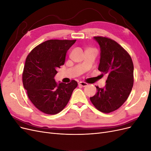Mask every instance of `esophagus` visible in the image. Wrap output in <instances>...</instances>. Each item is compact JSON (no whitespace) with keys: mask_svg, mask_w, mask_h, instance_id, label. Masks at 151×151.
Instances as JSON below:
<instances>
[{"mask_svg":"<svg viewBox=\"0 0 151 151\" xmlns=\"http://www.w3.org/2000/svg\"><path fill=\"white\" fill-rule=\"evenodd\" d=\"M79 85L83 86V87H85L88 86V83H85V82H79Z\"/></svg>","mask_w":151,"mask_h":151,"instance_id":"obj_1","label":"esophagus"}]
</instances>
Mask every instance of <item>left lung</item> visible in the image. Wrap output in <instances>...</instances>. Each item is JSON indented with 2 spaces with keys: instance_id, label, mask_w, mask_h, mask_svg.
I'll return each mask as SVG.
<instances>
[{
  "instance_id": "8db88e82",
  "label": "left lung",
  "mask_w": 151,
  "mask_h": 151,
  "mask_svg": "<svg viewBox=\"0 0 151 151\" xmlns=\"http://www.w3.org/2000/svg\"><path fill=\"white\" fill-rule=\"evenodd\" d=\"M100 47L98 70L108 74L103 88L96 86L97 93L90 98L91 103L103 113L116 110L125 102L134 84V64L126 50L115 41L94 36Z\"/></svg>"
}]
</instances>
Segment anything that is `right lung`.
<instances>
[{"label": "right lung", "instance_id": "right-lung-1", "mask_svg": "<svg viewBox=\"0 0 151 151\" xmlns=\"http://www.w3.org/2000/svg\"><path fill=\"white\" fill-rule=\"evenodd\" d=\"M76 40H50L28 54L22 72V83L28 98L40 111L48 115L60 112L67 104L77 83L57 84V70L65 63L66 53Z\"/></svg>", "mask_w": 151, "mask_h": 151}]
</instances>
